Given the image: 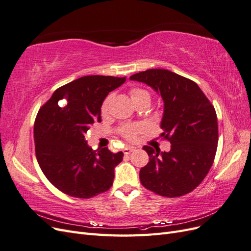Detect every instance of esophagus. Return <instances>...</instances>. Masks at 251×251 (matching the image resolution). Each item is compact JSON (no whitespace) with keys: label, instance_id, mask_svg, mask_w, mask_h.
Wrapping results in <instances>:
<instances>
[{"label":"esophagus","instance_id":"1","mask_svg":"<svg viewBox=\"0 0 251 251\" xmlns=\"http://www.w3.org/2000/svg\"><path fill=\"white\" fill-rule=\"evenodd\" d=\"M135 150V148L134 147H126L125 149H124V153L126 154V155H128L131 153V151H133Z\"/></svg>","mask_w":251,"mask_h":251}]
</instances>
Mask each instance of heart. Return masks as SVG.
<instances>
[{
    "label": "heart",
    "instance_id": "1",
    "mask_svg": "<svg viewBox=\"0 0 251 251\" xmlns=\"http://www.w3.org/2000/svg\"><path fill=\"white\" fill-rule=\"evenodd\" d=\"M130 94H131V98L133 101L142 96H146V95L150 96L148 91L142 90V89H133V90H131ZM110 100H111V97L109 96L107 100L103 101V103L101 105V113L102 114H107ZM140 132H141V126H137V125H127V126H123L120 127V133L123 134L125 137L128 140H134L136 138V136H137V134Z\"/></svg>",
    "mask_w": 251,
    "mask_h": 251
}]
</instances>
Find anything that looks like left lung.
<instances>
[{"label":"left lung","instance_id":"left-lung-1","mask_svg":"<svg viewBox=\"0 0 251 251\" xmlns=\"http://www.w3.org/2000/svg\"><path fill=\"white\" fill-rule=\"evenodd\" d=\"M146 83L161 96V137L170 151L144 146L149 163L141 168V184L160 196L180 197L198 186L209 172L218 147V119L214 105L197 83L165 69H149L130 77Z\"/></svg>","mask_w":251,"mask_h":251}]
</instances>
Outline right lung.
<instances>
[{
	"label": "right lung",
	"mask_w": 251,
	"mask_h": 251,
	"mask_svg": "<svg viewBox=\"0 0 251 251\" xmlns=\"http://www.w3.org/2000/svg\"><path fill=\"white\" fill-rule=\"evenodd\" d=\"M126 77L87 75L58 88L34 123L35 155L46 178L71 197L88 199L107 192L124 153L92 150L85 134L101 121V105Z\"/></svg>",
	"instance_id": "add662e5"
}]
</instances>
